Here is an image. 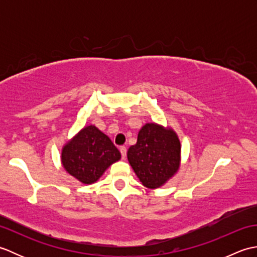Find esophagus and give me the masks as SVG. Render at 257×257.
Returning <instances> with one entry per match:
<instances>
[{"label": "esophagus", "mask_w": 257, "mask_h": 257, "mask_svg": "<svg viewBox=\"0 0 257 257\" xmlns=\"http://www.w3.org/2000/svg\"><path fill=\"white\" fill-rule=\"evenodd\" d=\"M120 154H121L122 159L124 160L125 157H127V149H125V147H120Z\"/></svg>", "instance_id": "esophagus-1"}]
</instances>
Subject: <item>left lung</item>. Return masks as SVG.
I'll return each mask as SVG.
<instances>
[{
    "label": "left lung",
    "mask_w": 257,
    "mask_h": 257,
    "mask_svg": "<svg viewBox=\"0 0 257 257\" xmlns=\"http://www.w3.org/2000/svg\"><path fill=\"white\" fill-rule=\"evenodd\" d=\"M127 158L143 185L155 190L179 171L181 143L171 127L148 122L139 130L137 144L128 149Z\"/></svg>",
    "instance_id": "left-lung-1"
}]
</instances>
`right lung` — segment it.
I'll list each match as a JSON object with an SVG mask.
<instances>
[{
  "label": "right lung",
  "mask_w": 257,
  "mask_h": 257,
  "mask_svg": "<svg viewBox=\"0 0 257 257\" xmlns=\"http://www.w3.org/2000/svg\"><path fill=\"white\" fill-rule=\"evenodd\" d=\"M121 155L110 138L95 124L86 125L63 146L62 166L70 176L84 184L99 180Z\"/></svg>",
  "instance_id": "right-lung-1"
}]
</instances>
